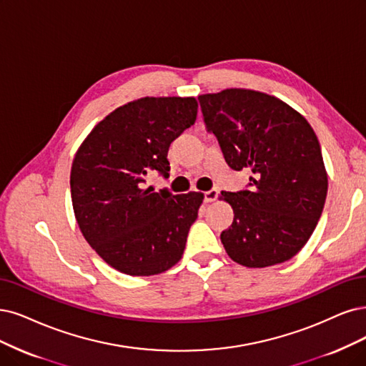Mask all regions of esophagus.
I'll return each mask as SVG.
<instances>
[{
	"label": "esophagus",
	"instance_id": "obj_1",
	"mask_svg": "<svg viewBox=\"0 0 366 366\" xmlns=\"http://www.w3.org/2000/svg\"><path fill=\"white\" fill-rule=\"evenodd\" d=\"M217 197H219V190H217V188H211L209 192H207L204 194V200L207 202V204H211V202H214Z\"/></svg>",
	"mask_w": 366,
	"mask_h": 366
}]
</instances>
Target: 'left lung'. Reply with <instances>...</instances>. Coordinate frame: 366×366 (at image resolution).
<instances>
[{"mask_svg": "<svg viewBox=\"0 0 366 366\" xmlns=\"http://www.w3.org/2000/svg\"><path fill=\"white\" fill-rule=\"evenodd\" d=\"M199 104L227 166L253 173L246 190L222 192L235 214L220 235L227 254L250 268L291 259L312 235L327 196L314 129L290 105L261 92L227 89L202 94Z\"/></svg>", "mask_w": 366, "mask_h": 366, "instance_id": "obj_1", "label": "left lung"}]
</instances>
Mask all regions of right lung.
<instances>
[{
	"instance_id": "1",
	"label": "right lung",
	"mask_w": 366,
	"mask_h": 366,
	"mask_svg": "<svg viewBox=\"0 0 366 366\" xmlns=\"http://www.w3.org/2000/svg\"><path fill=\"white\" fill-rule=\"evenodd\" d=\"M194 98H142L117 108L93 128L71 170L78 226L117 272L152 276L181 259L204 194L158 193L149 176L169 178L170 143L190 128Z\"/></svg>"
}]
</instances>
